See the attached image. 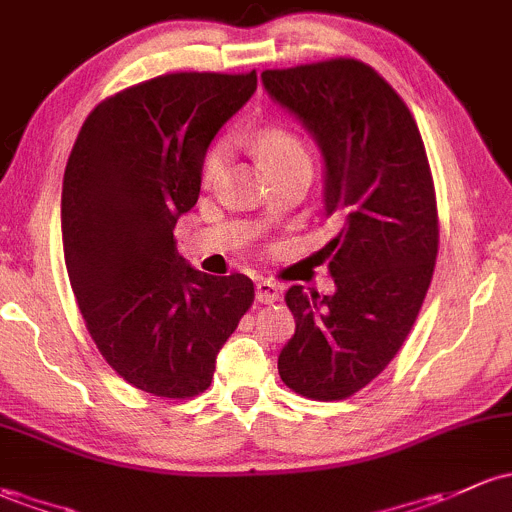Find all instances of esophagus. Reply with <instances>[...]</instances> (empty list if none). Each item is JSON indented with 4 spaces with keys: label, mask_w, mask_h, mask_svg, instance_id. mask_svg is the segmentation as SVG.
<instances>
[{
    "label": "esophagus",
    "mask_w": 512,
    "mask_h": 512,
    "mask_svg": "<svg viewBox=\"0 0 512 512\" xmlns=\"http://www.w3.org/2000/svg\"><path fill=\"white\" fill-rule=\"evenodd\" d=\"M256 300L261 305H273L280 300V285L273 280H258L256 283Z\"/></svg>",
    "instance_id": "1"
}]
</instances>
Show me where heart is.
<instances>
[{"label": "heart", "mask_w": 512, "mask_h": 512, "mask_svg": "<svg viewBox=\"0 0 512 512\" xmlns=\"http://www.w3.org/2000/svg\"><path fill=\"white\" fill-rule=\"evenodd\" d=\"M256 148L261 153L263 163L268 168H278L283 163L295 161V158H307L305 148L298 139H295L290 131L278 129V126H268V129H261L256 136ZM224 161H227V144L224 141H217L205 151L200 161V180L205 185L214 183L222 173Z\"/></svg>", "instance_id": "b5f03b06"}]
</instances>
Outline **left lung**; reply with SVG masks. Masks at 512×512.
<instances>
[{"mask_svg": "<svg viewBox=\"0 0 512 512\" xmlns=\"http://www.w3.org/2000/svg\"><path fill=\"white\" fill-rule=\"evenodd\" d=\"M268 97L315 139L332 295L285 293L295 334L278 373L312 400H344L390 364L417 320L439 246L437 200L420 129L398 92L354 58L266 70Z\"/></svg>", "mask_w": 512, "mask_h": 512, "instance_id": "8db88e82", "label": "left lung"}]
</instances>
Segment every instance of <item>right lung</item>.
<instances>
[{
  "label": "right lung",
  "mask_w": 512,
  "mask_h": 512,
  "mask_svg": "<svg viewBox=\"0 0 512 512\" xmlns=\"http://www.w3.org/2000/svg\"><path fill=\"white\" fill-rule=\"evenodd\" d=\"M254 92L256 70L146 80L92 109L65 166L63 251L82 317L107 364L161 398L210 388L254 302L251 278L207 276L173 239L202 156Z\"/></svg>",
  "instance_id": "obj_1"
}]
</instances>
